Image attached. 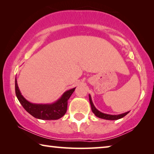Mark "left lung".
<instances>
[{
	"instance_id": "obj_1",
	"label": "left lung",
	"mask_w": 154,
	"mask_h": 154,
	"mask_svg": "<svg viewBox=\"0 0 154 154\" xmlns=\"http://www.w3.org/2000/svg\"><path fill=\"white\" fill-rule=\"evenodd\" d=\"M89 99H90V103L91 105V108H92V111L93 113L95 114V116L96 117H98V118L105 119H108V120H116V119H119L120 118H124L125 116H126V115L129 113L128 111V112H126V113H122L120 115H109V114L101 113L100 111L97 110L94 106V104L92 101V99H91L90 95H89Z\"/></svg>"
}]
</instances>
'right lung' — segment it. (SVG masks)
<instances>
[{"label":"right lung","instance_id":"obj_1","mask_svg":"<svg viewBox=\"0 0 154 154\" xmlns=\"http://www.w3.org/2000/svg\"><path fill=\"white\" fill-rule=\"evenodd\" d=\"M15 94L25 110L35 118L45 120L58 119L66 113L68 100L75 90V88L73 89L66 91L58 101L51 105H36L28 102L23 97L18 88L16 79L15 82Z\"/></svg>","mask_w":154,"mask_h":154}]
</instances>
